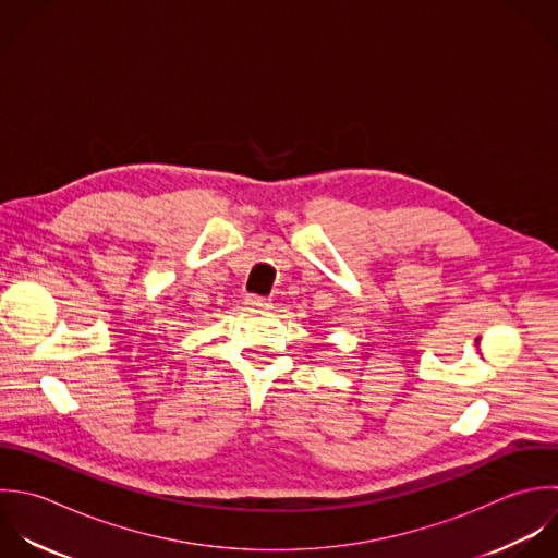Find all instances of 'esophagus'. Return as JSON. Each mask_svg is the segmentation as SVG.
I'll use <instances>...</instances> for the list:
<instances>
[{
    "label": "esophagus",
    "instance_id": "obj_1",
    "mask_svg": "<svg viewBox=\"0 0 558 558\" xmlns=\"http://www.w3.org/2000/svg\"><path fill=\"white\" fill-rule=\"evenodd\" d=\"M250 308H269V300L265 298H258V295H247V302H245Z\"/></svg>",
    "mask_w": 558,
    "mask_h": 558
}]
</instances>
